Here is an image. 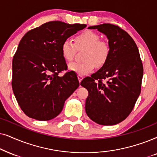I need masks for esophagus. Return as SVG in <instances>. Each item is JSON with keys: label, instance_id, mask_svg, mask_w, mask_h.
Listing matches in <instances>:
<instances>
[{"label": "esophagus", "instance_id": "esophagus-1", "mask_svg": "<svg viewBox=\"0 0 157 157\" xmlns=\"http://www.w3.org/2000/svg\"><path fill=\"white\" fill-rule=\"evenodd\" d=\"M82 79H83V76H82V75H78V80H79V82H81V81H82Z\"/></svg>", "mask_w": 157, "mask_h": 157}]
</instances>
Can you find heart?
I'll list each match as a JSON object with an SVG mask.
<instances>
[{
  "label": "heart",
  "mask_w": 157,
  "mask_h": 157,
  "mask_svg": "<svg viewBox=\"0 0 157 157\" xmlns=\"http://www.w3.org/2000/svg\"><path fill=\"white\" fill-rule=\"evenodd\" d=\"M75 44L69 39L64 41L61 46L62 57L67 62L74 59L77 50L86 49L84 62H72L69 69L80 75L89 74L95 70L96 65L102 67L109 57L110 46L108 42L100 40V36L92 31H85L75 37Z\"/></svg>",
  "instance_id": "heart-1"
}]
</instances>
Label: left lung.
<instances>
[{
  "label": "left lung",
  "mask_w": 157,
  "mask_h": 157,
  "mask_svg": "<svg viewBox=\"0 0 157 157\" xmlns=\"http://www.w3.org/2000/svg\"><path fill=\"white\" fill-rule=\"evenodd\" d=\"M106 35L110 46L105 64L80 85L88 91L85 111L94 122L111 126L132 111L141 89L144 68L139 49L131 36L116 25L90 26Z\"/></svg>",
  "instance_id": "8db88e82"
}]
</instances>
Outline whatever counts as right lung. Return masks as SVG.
Here are the masks:
<instances>
[{
    "mask_svg": "<svg viewBox=\"0 0 157 157\" xmlns=\"http://www.w3.org/2000/svg\"><path fill=\"white\" fill-rule=\"evenodd\" d=\"M87 26L54 21L23 36L12 62V89L20 108L29 118L49 121L63 109L65 100L80 85L75 72L67 71L62 57L64 41Z\"/></svg>",
    "mask_w": 157,
    "mask_h": 157,
    "instance_id": "1",
    "label": "right lung"
}]
</instances>
